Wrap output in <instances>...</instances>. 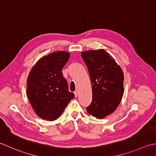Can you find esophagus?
I'll list each match as a JSON object with an SVG mask.
<instances>
[{
	"mask_svg": "<svg viewBox=\"0 0 156 156\" xmlns=\"http://www.w3.org/2000/svg\"><path fill=\"white\" fill-rule=\"evenodd\" d=\"M74 94H75V96H78V94H79L78 90L75 91H74Z\"/></svg>",
	"mask_w": 156,
	"mask_h": 156,
	"instance_id": "esophagus-1",
	"label": "esophagus"
}]
</instances>
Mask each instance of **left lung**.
<instances>
[{
	"label": "left lung",
	"instance_id": "left-lung-1",
	"mask_svg": "<svg viewBox=\"0 0 156 156\" xmlns=\"http://www.w3.org/2000/svg\"><path fill=\"white\" fill-rule=\"evenodd\" d=\"M91 82L92 101L87 112L101 119L118 107L124 93V75L121 68L104 50L81 53Z\"/></svg>",
	"mask_w": 156,
	"mask_h": 156
}]
</instances>
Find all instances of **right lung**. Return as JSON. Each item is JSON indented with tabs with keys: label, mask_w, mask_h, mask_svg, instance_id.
I'll return each instance as SVG.
<instances>
[{
	"label": "right lung",
	"mask_w": 156,
	"mask_h": 156,
	"mask_svg": "<svg viewBox=\"0 0 156 156\" xmlns=\"http://www.w3.org/2000/svg\"><path fill=\"white\" fill-rule=\"evenodd\" d=\"M70 58L67 52L49 54L38 60L27 81V96L41 119L55 120L61 115L75 95L69 91L62 70Z\"/></svg>",
	"instance_id": "add662e5"
}]
</instances>
